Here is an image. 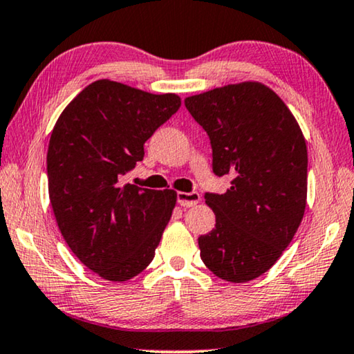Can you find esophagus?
Masks as SVG:
<instances>
[{
  "mask_svg": "<svg viewBox=\"0 0 354 354\" xmlns=\"http://www.w3.org/2000/svg\"><path fill=\"white\" fill-rule=\"evenodd\" d=\"M201 201V196L199 193L192 192V193H185V192H178L177 193V203L180 204L182 207H192L194 204H198Z\"/></svg>",
  "mask_w": 354,
  "mask_h": 354,
  "instance_id": "obj_1",
  "label": "esophagus"
}]
</instances>
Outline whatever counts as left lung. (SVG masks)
Segmentation results:
<instances>
[{"mask_svg": "<svg viewBox=\"0 0 354 354\" xmlns=\"http://www.w3.org/2000/svg\"><path fill=\"white\" fill-rule=\"evenodd\" d=\"M206 131L212 171L232 176L227 193H206L215 228L198 238L215 276L245 283L268 271L288 248L306 206V143L295 118L260 83L228 84L187 97Z\"/></svg>", "mask_w": 354, "mask_h": 354, "instance_id": "8db88e82", "label": "left lung"}]
</instances>
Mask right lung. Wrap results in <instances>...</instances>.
I'll return each instance as SVG.
<instances>
[{"label": "right lung", "instance_id": "obj_1", "mask_svg": "<svg viewBox=\"0 0 354 354\" xmlns=\"http://www.w3.org/2000/svg\"><path fill=\"white\" fill-rule=\"evenodd\" d=\"M178 109L176 94L99 80L55 122L48 148L55 220L76 257L104 279L134 278L155 257L177 194L139 188L122 177L143 160L145 142Z\"/></svg>", "mask_w": 354, "mask_h": 354}]
</instances>
